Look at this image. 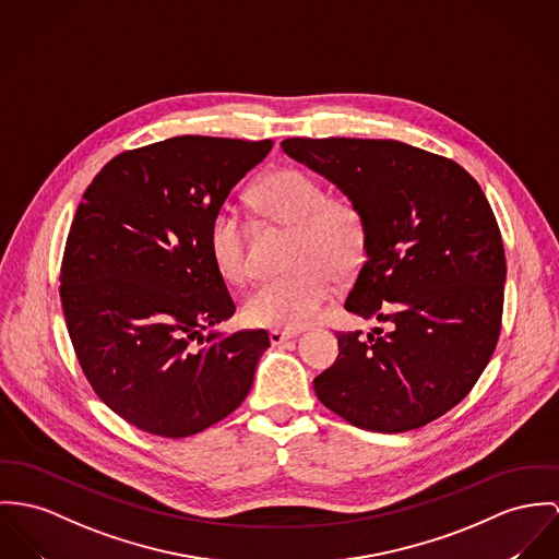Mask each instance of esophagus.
I'll return each instance as SVG.
<instances>
[{
  "instance_id": "34e87169",
  "label": "esophagus",
  "mask_w": 559,
  "mask_h": 559,
  "mask_svg": "<svg viewBox=\"0 0 559 559\" xmlns=\"http://www.w3.org/2000/svg\"><path fill=\"white\" fill-rule=\"evenodd\" d=\"M298 334H300V332H289V330H287V332H281V330H272V332H270V343L276 346V344H283L285 341H289V338H296Z\"/></svg>"
}]
</instances>
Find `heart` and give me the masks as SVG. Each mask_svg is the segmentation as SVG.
I'll return each instance as SVG.
<instances>
[{
  "label": "heart",
  "mask_w": 559,
  "mask_h": 559,
  "mask_svg": "<svg viewBox=\"0 0 559 559\" xmlns=\"http://www.w3.org/2000/svg\"><path fill=\"white\" fill-rule=\"evenodd\" d=\"M249 198L263 218L292 229L285 259L292 270L258 285L247 296L242 314L253 325L306 328L332 298L336 276L348 278L364 263L366 215L348 198H328L317 178L296 168L261 176ZM206 247L223 281L238 285L247 278V234L229 206L211 216Z\"/></svg>",
  "instance_id": "b5f03b06"
}]
</instances>
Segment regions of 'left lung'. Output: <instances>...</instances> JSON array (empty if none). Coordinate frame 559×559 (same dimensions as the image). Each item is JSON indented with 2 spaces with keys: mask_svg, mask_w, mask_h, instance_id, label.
Returning a JSON list of instances; mask_svg holds the SVG:
<instances>
[{
  "mask_svg": "<svg viewBox=\"0 0 559 559\" xmlns=\"http://www.w3.org/2000/svg\"><path fill=\"white\" fill-rule=\"evenodd\" d=\"M281 146L364 211L368 251L344 308L385 323L338 334L317 397L361 430L424 428L471 393L502 328L507 258L483 189L453 159L397 140Z\"/></svg>",
  "mask_w": 559,
  "mask_h": 559,
  "instance_id": "1",
  "label": "left lung"
}]
</instances>
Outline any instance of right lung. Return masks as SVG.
<instances>
[{"label":"right lung","mask_w":559,"mask_h":559,"mask_svg":"<svg viewBox=\"0 0 559 559\" xmlns=\"http://www.w3.org/2000/svg\"><path fill=\"white\" fill-rule=\"evenodd\" d=\"M272 146L176 135L117 155L86 187L61 261V306L88 385L138 430L193 436L251 391L270 338L204 336L236 310L206 229Z\"/></svg>","instance_id":"obj_1"}]
</instances>
